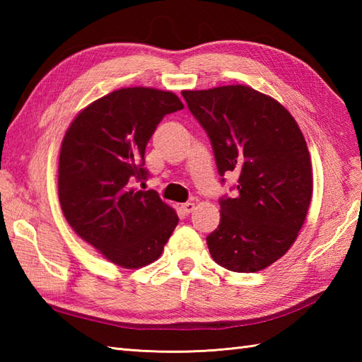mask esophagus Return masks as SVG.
<instances>
[{
    "instance_id": "obj_1",
    "label": "esophagus",
    "mask_w": 362,
    "mask_h": 362,
    "mask_svg": "<svg viewBox=\"0 0 362 362\" xmlns=\"http://www.w3.org/2000/svg\"><path fill=\"white\" fill-rule=\"evenodd\" d=\"M193 210H194V204H193V202H187V204H182V205H180V211H182L183 214L193 213Z\"/></svg>"
}]
</instances>
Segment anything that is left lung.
Here are the masks:
<instances>
[{
    "instance_id": "left-lung-1",
    "label": "left lung",
    "mask_w": 362,
    "mask_h": 362,
    "mask_svg": "<svg viewBox=\"0 0 362 362\" xmlns=\"http://www.w3.org/2000/svg\"><path fill=\"white\" fill-rule=\"evenodd\" d=\"M182 95L221 177L238 174V194L221 199V222L206 236L211 257L233 272L263 271L289 250L308 214L313 168L302 130L279 101L247 86Z\"/></svg>"
}]
</instances>
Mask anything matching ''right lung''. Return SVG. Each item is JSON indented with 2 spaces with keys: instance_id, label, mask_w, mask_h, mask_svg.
I'll use <instances>...</instances> for the list:
<instances>
[{
  "instance_id": "add662e5",
  "label": "right lung",
  "mask_w": 362,
  "mask_h": 362,
  "mask_svg": "<svg viewBox=\"0 0 362 362\" xmlns=\"http://www.w3.org/2000/svg\"><path fill=\"white\" fill-rule=\"evenodd\" d=\"M173 91L115 90L87 105L68 127L59 157V201L83 241L113 264L138 269L156 261L179 222L146 180V144L165 115L182 110Z\"/></svg>"
}]
</instances>
